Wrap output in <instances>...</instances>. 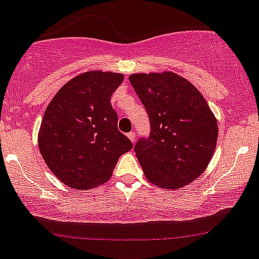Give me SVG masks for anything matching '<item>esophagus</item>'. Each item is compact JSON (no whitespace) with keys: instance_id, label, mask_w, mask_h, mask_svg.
<instances>
[{"instance_id":"obj_1","label":"esophagus","mask_w":259,"mask_h":259,"mask_svg":"<svg viewBox=\"0 0 259 259\" xmlns=\"http://www.w3.org/2000/svg\"><path fill=\"white\" fill-rule=\"evenodd\" d=\"M127 138H129V140L132 141V143H135V134H134V133H129V134H127Z\"/></svg>"}]
</instances>
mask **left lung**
<instances>
[{"label": "left lung", "mask_w": 259, "mask_h": 259, "mask_svg": "<svg viewBox=\"0 0 259 259\" xmlns=\"http://www.w3.org/2000/svg\"><path fill=\"white\" fill-rule=\"evenodd\" d=\"M129 80L151 124L148 140L135 146L144 175L161 189L187 186L216 150V116L194 84L176 73H134Z\"/></svg>", "instance_id": "8db88e82"}]
</instances>
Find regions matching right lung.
<instances>
[{
  "instance_id": "right-lung-1",
  "label": "right lung",
  "mask_w": 259,
  "mask_h": 259,
  "mask_svg": "<svg viewBox=\"0 0 259 259\" xmlns=\"http://www.w3.org/2000/svg\"><path fill=\"white\" fill-rule=\"evenodd\" d=\"M124 74L84 72L64 84L48 107L38 132L43 160L57 179L77 190L105 184L133 144L118 130L111 94Z\"/></svg>"
}]
</instances>
